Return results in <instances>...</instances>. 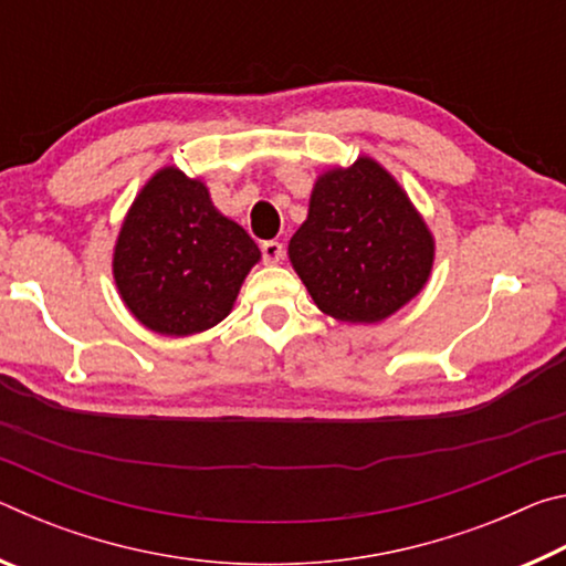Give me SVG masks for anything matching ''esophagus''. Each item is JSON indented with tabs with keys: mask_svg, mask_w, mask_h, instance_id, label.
Masks as SVG:
<instances>
[{
	"mask_svg": "<svg viewBox=\"0 0 566 566\" xmlns=\"http://www.w3.org/2000/svg\"><path fill=\"white\" fill-rule=\"evenodd\" d=\"M262 260L266 264H280L284 260V244L270 239V242H262Z\"/></svg>",
	"mask_w": 566,
	"mask_h": 566,
	"instance_id": "1",
	"label": "esophagus"
}]
</instances>
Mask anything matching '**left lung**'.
Instances as JSON below:
<instances>
[{"label":"left lung","mask_w":566,"mask_h":566,"mask_svg":"<svg viewBox=\"0 0 566 566\" xmlns=\"http://www.w3.org/2000/svg\"><path fill=\"white\" fill-rule=\"evenodd\" d=\"M290 260L324 314L371 324L424 286L434 242L397 181L359 157L317 179Z\"/></svg>","instance_id":"1"}]
</instances>
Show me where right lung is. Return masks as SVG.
<instances>
[{
	"instance_id": "add662e5",
	"label": "right lung",
	"mask_w": 566,
	"mask_h": 566,
	"mask_svg": "<svg viewBox=\"0 0 566 566\" xmlns=\"http://www.w3.org/2000/svg\"><path fill=\"white\" fill-rule=\"evenodd\" d=\"M260 249L217 212L202 181L167 167L134 199L114 249V282L145 327L169 337L222 322Z\"/></svg>"
}]
</instances>
